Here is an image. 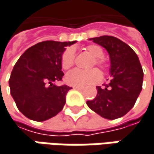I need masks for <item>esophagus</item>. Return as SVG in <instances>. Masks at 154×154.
Here are the masks:
<instances>
[{
  "instance_id": "obj_1",
  "label": "esophagus",
  "mask_w": 154,
  "mask_h": 154,
  "mask_svg": "<svg viewBox=\"0 0 154 154\" xmlns=\"http://www.w3.org/2000/svg\"><path fill=\"white\" fill-rule=\"evenodd\" d=\"M74 89H77L78 91H83L84 87H80V86H74Z\"/></svg>"
}]
</instances>
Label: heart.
I'll return each instance as SVG.
<instances>
[{
  "label": "heart",
  "instance_id": "1",
  "mask_svg": "<svg viewBox=\"0 0 154 154\" xmlns=\"http://www.w3.org/2000/svg\"><path fill=\"white\" fill-rule=\"evenodd\" d=\"M86 51L94 57V60L91 62V67H94L95 65L100 67L102 69H106L108 64L104 59V50L98 45H89L86 47ZM75 61V50L73 48H68L62 56L61 64L64 69H69L74 65ZM102 79L101 72L97 69H90V70H81V69H73L69 71L66 75V82L69 85L72 86H85L92 85L99 83Z\"/></svg>",
  "mask_w": 154,
  "mask_h": 154
}]
</instances>
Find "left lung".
<instances>
[{"label":"left lung","instance_id":"left-lung-1","mask_svg":"<svg viewBox=\"0 0 154 154\" xmlns=\"http://www.w3.org/2000/svg\"><path fill=\"white\" fill-rule=\"evenodd\" d=\"M90 40L107 50L112 78L104 87L97 86L96 97L86 104L104 119L121 118L133 107L142 90L144 73L139 57L129 45L117 37L102 35Z\"/></svg>","mask_w":154,"mask_h":154}]
</instances>
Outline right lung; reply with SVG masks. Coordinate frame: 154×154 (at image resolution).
I'll return each instance as SVG.
<instances>
[{
	"mask_svg": "<svg viewBox=\"0 0 154 154\" xmlns=\"http://www.w3.org/2000/svg\"><path fill=\"white\" fill-rule=\"evenodd\" d=\"M73 42L44 41L26 50L14 64L9 78L10 93L18 110L28 119L42 122L60 112L71 89L57 86L63 77L61 60Z\"/></svg>",
	"mask_w": 154,
	"mask_h": 154,
	"instance_id": "add662e5",
	"label": "right lung"
}]
</instances>
